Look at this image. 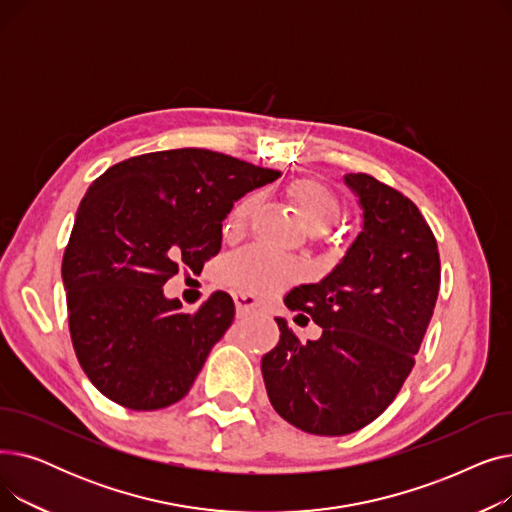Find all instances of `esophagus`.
Wrapping results in <instances>:
<instances>
[{"mask_svg":"<svg viewBox=\"0 0 512 512\" xmlns=\"http://www.w3.org/2000/svg\"><path fill=\"white\" fill-rule=\"evenodd\" d=\"M234 305H236V315L238 317H247L255 311L257 307V299L253 294H245V292H236L234 294Z\"/></svg>","mask_w":512,"mask_h":512,"instance_id":"obj_1","label":"esophagus"}]
</instances>
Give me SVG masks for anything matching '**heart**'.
I'll return each mask as SVG.
<instances>
[{
    "instance_id": "b5f03b06",
    "label": "heart",
    "mask_w": 512,
    "mask_h": 512,
    "mask_svg": "<svg viewBox=\"0 0 512 512\" xmlns=\"http://www.w3.org/2000/svg\"><path fill=\"white\" fill-rule=\"evenodd\" d=\"M288 195L297 205L305 226L311 232H326L342 218V203L334 191L317 180H297L288 188ZM261 195L249 193L236 201L228 215L230 230H245L255 211L259 209ZM224 280L240 290L255 294H270L286 288L301 278V267L292 259H286L270 249L253 247L234 253L224 263Z\"/></svg>"
}]
</instances>
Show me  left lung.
<instances>
[{
	"label": "left lung",
	"mask_w": 512,
	"mask_h": 512,
	"mask_svg": "<svg viewBox=\"0 0 512 512\" xmlns=\"http://www.w3.org/2000/svg\"><path fill=\"white\" fill-rule=\"evenodd\" d=\"M344 182L363 207V230L330 276L284 299L324 332L303 344L276 317L280 342L261 359L276 413L315 436L353 434L388 409L440 290L438 242L417 205L363 172Z\"/></svg>",
	"instance_id": "1"
}]
</instances>
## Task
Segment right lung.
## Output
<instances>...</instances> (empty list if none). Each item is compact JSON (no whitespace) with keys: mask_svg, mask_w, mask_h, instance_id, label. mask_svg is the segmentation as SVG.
Returning a JSON list of instances; mask_svg holds the SVG:
<instances>
[{"mask_svg":"<svg viewBox=\"0 0 512 512\" xmlns=\"http://www.w3.org/2000/svg\"><path fill=\"white\" fill-rule=\"evenodd\" d=\"M278 176L226 153L170 149L124 159L89 186L62 280L76 359L103 396L157 411L188 394L234 303L218 290L184 313L161 288L180 267L201 272L234 201Z\"/></svg>","mask_w":512,"mask_h":512,"instance_id":"obj_1","label":"right lung"}]
</instances>
